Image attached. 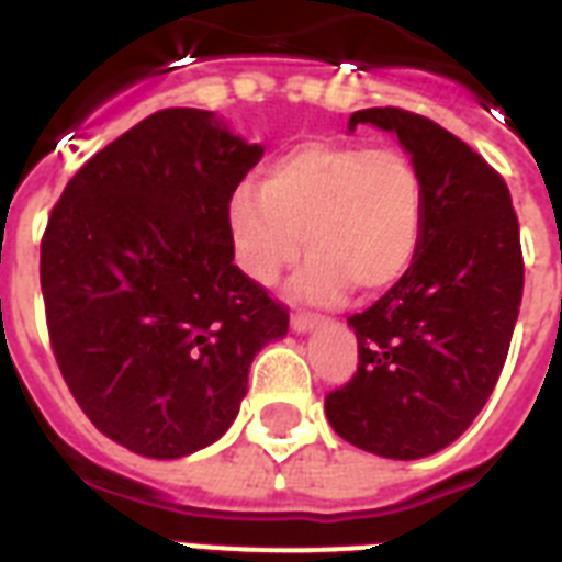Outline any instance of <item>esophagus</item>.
<instances>
[{"instance_id": "esophagus-1", "label": "esophagus", "mask_w": 562, "mask_h": 562, "mask_svg": "<svg viewBox=\"0 0 562 562\" xmlns=\"http://www.w3.org/2000/svg\"><path fill=\"white\" fill-rule=\"evenodd\" d=\"M317 326H321V317L317 315H308V312H294L291 315V329L294 333H312Z\"/></svg>"}]
</instances>
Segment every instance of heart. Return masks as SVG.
<instances>
[{"mask_svg": "<svg viewBox=\"0 0 562 562\" xmlns=\"http://www.w3.org/2000/svg\"><path fill=\"white\" fill-rule=\"evenodd\" d=\"M229 233L241 268L271 285L303 250L297 291L338 300L347 289L379 294L417 262L426 233V183L400 148L308 139L238 187Z\"/></svg>", "mask_w": 562, "mask_h": 562, "instance_id": "heart-1", "label": "heart"}]
</instances>
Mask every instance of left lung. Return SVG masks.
<instances>
[{
  "label": "left lung",
  "instance_id": "8db88e82",
  "mask_svg": "<svg viewBox=\"0 0 562 562\" xmlns=\"http://www.w3.org/2000/svg\"><path fill=\"white\" fill-rule=\"evenodd\" d=\"M400 136L426 183L417 262L347 324L359 368L326 419L364 452L414 461L470 428L496 387L522 303L525 262L507 183L446 127L400 108L350 116Z\"/></svg>",
  "mask_w": 562,
  "mask_h": 562
}]
</instances>
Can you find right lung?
I'll return each mask as SVG.
<instances>
[{"instance_id": "1", "label": "right lung", "mask_w": 562, "mask_h": 562, "mask_svg": "<svg viewBox=\"0 0 562 562\" xmlns=\"http://www.w3.org/2000/svg\"><path fill=\"white\" fill-rule=\"evenodd\" d=\"M262 157L210 110H157L75 171L40 241L48 341L101 435L145 458L215 443L289 308L233 265L229 198Z\"/></svg>"}]
</instances>
